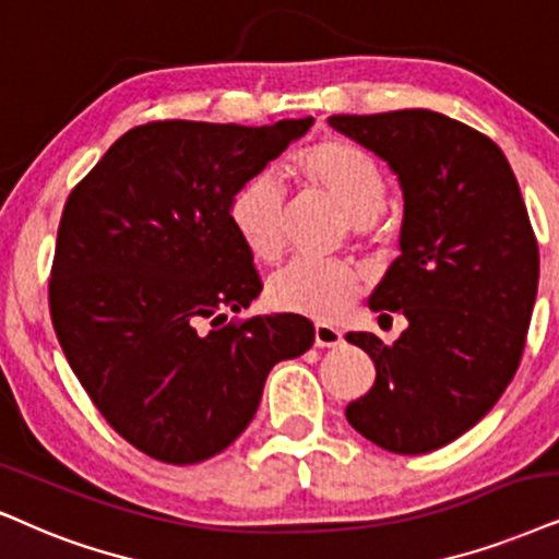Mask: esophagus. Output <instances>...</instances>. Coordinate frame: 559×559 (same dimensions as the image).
<instances>
[{
  "label": "esophagus",
  "instance_id": "obj_1",
  "mask_svg": "<svg viewBox=\"0 0 559 559\" xmlns=\"http://www.w3.org/2000/svg\"><path fill=\"white\" fill-rule=\"evenodd\" d=\"M343 343V332L337 328H332L328 322H317L314 324V345L317 348H337Z\"/></svg>",
  "mask_w": 559,
  "mask_h": 559
}]
</instances>
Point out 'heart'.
<instances>
[{"label": "heart", "instance_id": "heart-1", "mask_svg": "<svg viewBox=\"0 0 559 559\" xmlns=\"http://www.w3.org/2000/svg\"><path fill=\"white\" fill-rule=\"evenodd\" d=\"M296 186L335 203L358 235L379 231L386 180L369 154L348 141L324 139L296 154L286 165ZM288 203L273 175H255L235 190L229 224L250 258L271 265L284 252ZM361 294V275L348 265L296 260L267 286L275 309L312 320H335Z\"/></svg>", "mask_w": 559, "mask_h": 559}]
</instances>
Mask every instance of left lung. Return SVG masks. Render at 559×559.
Returning a JSON list of instances; mask_svg holds the SVG:
<instances>
[{
  "instance_id": "obj_1",
  "label": "left lung",
  "mask_w": 559,
  "mask_h": 559,
  "mask_svg": "<svg viewBox=\"0 0 559 559\" xmlns=\"http://www.w3.org/2000/svg\"><path fill=\"white\" fill-rule=\"evenodd\" d=\"M328 123L384 159L405 198L402 255L369 307L405 314L407 330L392 345L373 332L345 335L377 366L345 418L381 449L428 454L477 426L511 384L539 247L513 169L485 133L423 108Z\"/></svg>"
}]
</instances>
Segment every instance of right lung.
<instances>
[{"instance_id":"add662e5","label":"right lung","mask_w":559,"mask_h":559,"mask_svg":"<svg viewBox=\"0 0 559 559\" xmlns=\"http://www.w3.org/2000/svg\"><path fill=\"white\" fill-rule=\"evenodd\" d=\"M312 123L136 126L69 193L48 284L56 337L103 418L146 456L224 451L273 366L312 348L299 314L227 322L263 292L231 195Z\"/></svg>"}]
</instances>
